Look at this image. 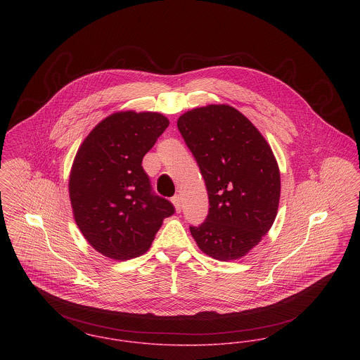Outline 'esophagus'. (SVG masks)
Returning a JSON list of instances; mask_svg holds the SVG:
<instances>
[{
  "instance_id": "1",
  "label": "esophagus",
  "mask_w": 360,
  "mask_h": 360,
  "mask_svg": "<svg viewBox=\"0 0 360 360\" xmlns=\"http://www.w3.org/2000/svg\"><path fill=\"white\" fill-rule=\"evenodd\" d=\"M172 202H173V205H174V207H176V212L179 213V212L181 210V198H180V195H174V196L172 198Z\"/></svg>"
}]
</instances>
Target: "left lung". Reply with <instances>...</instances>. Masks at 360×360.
I'll return each instance as SVG.
<instances>
[{
	"label": "left lung",
	"instance_id": "8db88e82",
	"mask_svg": "<svg viewBox=\"0 0 360 360\" xmlns=\"http://www.w3.org/2000/svg\"><path fill=\"white\" fill-rule=\"evenodd\" d=\"M177 128L209 193V214L190 226L192 238L214 259H239L277 216L281 181L276 157L255 125L229 105L188 110Z\"/></svg>",
	"mask_w": 360,
	"mask_h": 360
}]
</instances>
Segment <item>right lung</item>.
Wrapping results in <instances>:
<instances>
[{
    "label": "right lung",
    "instance_id": "1",
    "mask_svg": "<svg viewBox=\"0 0 360 360\" xmlns=\"http://www.w3.org/2000/svg\"><path fill=\"white\" fill-rule=\"evenodd\" d=\"M155 112H117L80 144L70 176L75 221L94 250L125 261L144 254L164 218L174 213L155 195L142 167L146 153L168 128Z\"/></svg>",
    "mask_w": 360,
    "mask_h": 360
}]
</instances>
